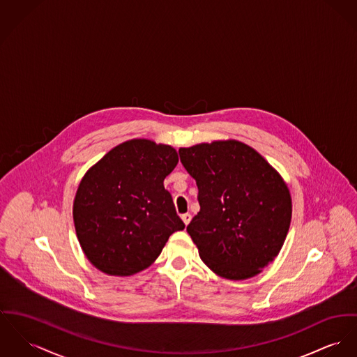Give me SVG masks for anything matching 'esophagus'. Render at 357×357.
Masks as SVG:
<instances>
[{
    "instance_id": "34e87169",
    "label": "esophagus",
    "mask_w": 357,
    "mask_h": 357,
    "mask_svg": "<svg viewBox=\"0 0 357 357\" xmlns=\"http://www.w3.org/2000/svg\"><path fill=\"white\" fill-rule=\"evenodd\" d=\"M190 220H192V216H190L189 213H185V215H182V221L185 222V225H188V224L190 222Z\"/></svg>"
}]
</instances>
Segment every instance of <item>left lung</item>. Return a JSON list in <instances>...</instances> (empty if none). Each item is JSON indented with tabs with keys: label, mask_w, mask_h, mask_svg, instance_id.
Here are the masks:
<instances>
[{
	"label": "left lung",
	"mask_w": 357,
	"mask_h": 357,
	"mask_svg": "<svg viewBox=\"0 0 357 357\" xmlns=\"http://www.w3.org/2000/svg\"><path fill=\"white\" fill-rule=\"evenodd\" d=\"M195 179L199 212L188 225L199 258L227 280H247L275 261L285 242L291 192L275 167L238 139L179 148Z\"/></svg>",
	"instance_id": "1"
}]
</instances>
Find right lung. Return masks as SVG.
I'll use <instances>...</instances> for the list:
<instances>
[{
	"mask_svg": "<svg viewBox=\"0 0 357 357\" xmlns=\"http://www.w3.org/2000/svg\"><path fill=\"white\" fill-rule=\"evenodd\" d=\"M178 162L171 145L133 138L84 174L73 221L82 251L96 269L136 275L156 261L169 235L185 228L163 183Z\"/></svg>",
	"mask_w": 357,
	"mask_h": 357,
	"instance_id": "right-lung-1",
	"label": "right lung"
}]
</instances>
